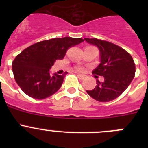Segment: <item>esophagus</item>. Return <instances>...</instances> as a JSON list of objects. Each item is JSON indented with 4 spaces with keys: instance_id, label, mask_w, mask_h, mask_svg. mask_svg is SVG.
Here are the masks:
<instances>
[{
    "instance_id": "esophagus-1",
    "label": "esophagus",
    "mask_w": 148,
    "mask_h": 148,
    "mask_svg": "<svg viewBox=\"0 0 148 148\" xmlns=\"http://www.w3.org/2000/svg\"><path fill=\"white\" fill-rule=\"evenodd\" d=\"M78 78L80 79V80H84V79L86 78V75H82V74H78Z\"/></svg>"
}]
</instances>
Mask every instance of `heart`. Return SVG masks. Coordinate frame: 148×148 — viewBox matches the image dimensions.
Masks as SVG:
<instances>
[{"mask_svg": "<svg viewBox=\"0 0 148 148\" xmlns=\"http://www.w3.org/2000/svg\"><path fill=\"white\" fill-rule=\"evenodd\" d=\"M76 70H78V71H83L84 68L82 66H77Z\"/></svg>", "mask_w": 148, "mask_h": 148, "instance_id": "heart-1", "label": "heart"}]
</instances>
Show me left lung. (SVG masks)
Returning a JSON list of instances; mask_svg holds the SVG:
<instances>
[{
	"label": "left lung",
	"instance_id": "obj_1",
	"mask_svg": "<svg viewBox=\"0 0 148 148\" xmlns=\"http://www.w3.org/2000/svg\"><path fill=\"white\" fill-rule=\"evenodd\" d=\"M84 40L98 47L100 64L92 72L95 78L103 76L104 80H96L97 85L87 92L95 100L108 102L118 98L130 85L135 76L136 66L132 56L126 50L107 40L86 38Z\"/></svg>",
	"mask_w": 148,
	"mask_h": 148
}]
</instances>
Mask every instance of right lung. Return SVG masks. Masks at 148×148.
Listing matches in <instances>:
<instances>
[{"label": "right lung", "instance_id": "add662e5", "mask_svg": "<svg viewBox=\"0 0 148 148\" xmlns=\"http://www.w3.org/2000/svg\"><path fill=\"white\" fill-rule=\"evenodd\" d=\"M81 38H56L29 46L12 61L14 78L24 93L35 99L49 97L61 87L67 73L62 75L49 70L56 60H61L70 47L83 42Z\"/></svg>", "mask_w": 148, "mask_h": 148}]
</instances>
